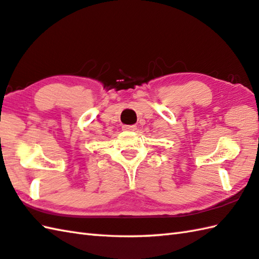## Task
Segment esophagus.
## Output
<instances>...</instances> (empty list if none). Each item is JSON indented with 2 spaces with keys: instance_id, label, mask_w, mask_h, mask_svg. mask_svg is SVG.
<instances>
[{
  "instance_id": "34e87169",
  "label": "esophagus",
  "mask_w": 259,
  "mask_h": 259,
  "mask_svg": "<svg viewBox=\"0 0 259 259\" xmlns=\"http://www.w3.org/2000/svg\"><path fill=\"white\" fill-rule=\"evenodd\" d=\"M122 129L124 131H135L137 129L136 125H123Z\"/></svg>"
}]
</instances>
